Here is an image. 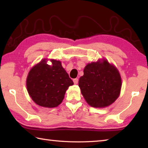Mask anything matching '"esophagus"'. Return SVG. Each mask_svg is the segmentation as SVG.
Here are the masks:
<instances>
[{
	"mask_svg": "<svg viewBox=\"0 0 148 148\" xmlns=\"http://www.w3.org/2000/svg\"><path fill=\"white\" fill-rule=\"evenodd\" d=\"M74 84H77V83H78V79L77 78H75V79H74Z\"/></svg>",
	"mask_w": 148,
	"mask_h": 148,
	"instance_id": "obj_1",
	"label": "esophagus"
}]
</instances>
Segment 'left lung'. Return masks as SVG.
<instances>
[{
    "label": "left lung",
    "instance_id": "8db88e82",
    "mask_svg": "<svg viewBox=\"0 0 148 148\" xmlns=\"http://www.w3.org/2000/svg\"><path fill=\"white\" fill-rule=\"evenodd\" d=\"M78 86L87 104L95 108H104L119 97L121 78L116 67L103 59L86 65Z\"/></svg>",
    "mask_w": 148,
    "mask_h": 148
}]
</instances>
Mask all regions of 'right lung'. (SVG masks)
<instances>
[{
  "instance_id": "1",
  "label": "right lung",
  "mask_w": 148,
  "mask_h": 148,
  "mask_svg": "<svg viewBox=\"0 0 148 148\" xmlns=\"http://www.w3.org/2000/svg\"><path fill=\"white\" fill-rule=\"evenodd\" d=\"M51 65L44 59L34 66L27 77V88L30 97L36 104L55 108L61 103L69 87L74 82L70 78L61 62L51 59Z\"/></svg>"
}]
</instances>
